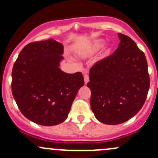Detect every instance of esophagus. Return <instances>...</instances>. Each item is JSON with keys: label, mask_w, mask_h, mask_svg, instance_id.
Masks as SVG:
<instances>
[{"label": "esophagus", "mask_w": 158, "mask_h": 158, "mask_svg": "<svg viewBox=\"0 0 158 158\" xmlns=\"http://www.w3.org/2000/svg\"><path fill=\"white\" fill-rule=\"evenodd\" d=\"M84 81H85V84L88 83V82L89 81V77L86 73H85V74H84Z\"/></svg>", "instance_id": "esophagus-1"}]
</instances>
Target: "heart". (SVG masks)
<instances>
[{
  "mask_svg": "<svg viewBox=\"0 0 158 158\" xmlns=\"http://www.w3.org/2000/svg\"><path fill=\"white\" fill-rule=\"evenodd\" d=\"M105 45V40H96L87 49L85 50H82L79 52V55L82 57H89L90 56L93 55L94 53L98 52L100 49L102 48ZM109 53V50H108L106 52L105 56H107Z\"/></svg>",
  "mask_w": 158,
  "mask_h": 158,
  "instance_id": "obj_1",
  "label": "heart"
}]
</instances>
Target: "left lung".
<instances>
[{"label": "left lung", "instance_id": "1", "mask_svg": "<svg viewBox=\"0 0 158 158\" xmlns=\"http://www.w3.org/2000/svg\"><path fill=\"white\" fill-rule=\"evenodd\" d=\"M118 47L89 70L91 109L100 122L118 125L144 106L150 87L148 63L133 40L118 33Z\"/></svg>", "mask_w": 158, "mask_h": 158}]
</instances>
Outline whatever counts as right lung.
<instances>
[{
    "instance_id": "add662e5",
    "label": "right lung",
    "mask_w": 158,
    "mask_h": 158,
    "mask_svg": "<svg viewBox=\"0 0 158 158\" xmlns=\"http://www.w3.org/2000/svg\"><path fill=\"white\" fill-rule=\"evenodd\" d=\"M63 49L52 39L30 43L13 66L14 100L22 114L38 125L52 126L64 122L84 85L80 72L69 74L60 69Z\"/></svg>"
}]
</instances>
